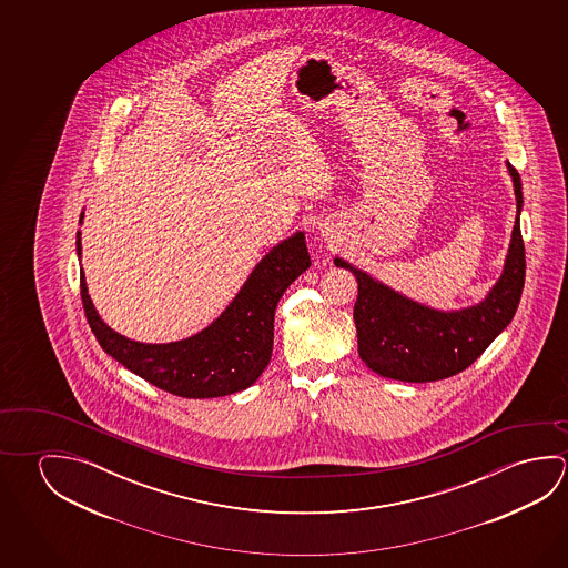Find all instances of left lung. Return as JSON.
<instances>
[{
    "label": "left lung",
    "mask_w": 568,
    "mask_h": 568,
    "mask_svg": "<svg viewBox=\"0 0 568 568\" xmlns=\"http://www.w3.org/2000/svg\"><path fill=\"white\" fill-rule=\"evenodd\" d=\"M509 172L517 195L509 255L501 280L479 305L456 313L422 307L354 270L346 261L335 260L336 267L353 271L358 281V298L354 303L358 353L374 373L394 381H444L471 366L511 323L525 285V243L519 225L521 176L511 164Z\"/></svg>",
    "instance_id": "1"
}]
</instances>
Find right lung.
Returning a JSON list of instances; mask_svg holds the SVG:
<instances>
[{"label": "right lung", "mask_w": 568, "mask_h": 568, "mask_svg": "<svg viewBox=\"0 0 568 568\" xmlns=\"http://www.w3.org/2000/svg\"><path fill=\"white\" fill-rule=\"evenodd\" d=\"M77 253L81 255V233H77ZM308 265L305 235L295 233L261 260L217 321L178 343H134L114 333L94 311L83 270L81 298L87 323L114 361L174 396L215 398L245 390L265 371L273 353L275 307Z\"/></svg>", "instance_id": "obj_1"}]
</instances>
